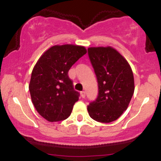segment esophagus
I'll return each instance as SVG.
<instances>
[{"label": "esophagus", "instance_id": "34e87169", "mask_svg": "<svg viewBox=\"0 0 161 161\" xmlns=\"http://www.w3.org/2000/svg\"><path fill=\"white\" fill-rule=\"evenodd\" d=\"M80 95H81V96H82V98H84V97H86V92H80Z\"/></svg>", "mask_w": 161, "mask_h": 161}]
</instances>
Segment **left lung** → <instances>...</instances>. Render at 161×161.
I'll use <instances>...</instances> for the list:
<instances>
[{
	"label": "left lung",
	"mask_w": 161,
	"mask_h": 161,
	"mask_svg": "<svg viewBox=\"0 0 161 161\" xmlns=\"http://www.w3.org/2000/svg\"><path fill=\"white\" fill-rule=\"evenodd\" d=\"M88 57L98 84L97 99L88 106L93 119L110 123L128 108L135 90L134 76L128 61L110 47L88 48Z\"/></svg>",
	"instance_id": "left-lung-1"
}]
</instances>
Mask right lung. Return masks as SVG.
I'll list each match as a JSON object with an SVG mask.
<instances>
[{
    "label": "right lung",
    "instance_id": "obj_1",
    "mask_svg": "<svg viewBox=\"0 0 161 161\" xmlns=\"http://www.w3.org/2000/svg\"><path fill=\"white\" fill-rule=\"evenodd\" d=\"M86 52L80 45H54L35 65L29 86L31 99L38 114L47 121L64 120L71 114L79 94L73 89L68 71Z\"/></svg>",
    "mask_w": 161,
    "mask_h": 161
}]
</instances>
